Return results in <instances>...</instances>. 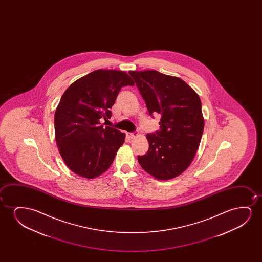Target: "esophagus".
Returning a JSON list of instances; mask_svg holds the SVG:
<instances>
[{"instance_id":"obj_1","label":"esophagus","mask_w":262,"mask_h":262,"mask_svg":"<svg viewBox=\"0 0 262 262\" xmlns=\"http://www.w3.org/2000/svg\"><path fill=\"white\" fill-rule=\"evenodd\" d=\"M126 134H127V136L129 137V138H133V137L138 135V133L137 132H133V133H127Z\"/></svg>"}]
</instances>
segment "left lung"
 I'll return each instance as SVG.
<instances>
[{
	"instance_id": "1",
	"label": "left lung",
	"mask_w": 262,
	"mask_h": 262,
	"mask_svg": "<svg viewBox=\"0 0 262 262\" xmlns=\"http://www.w3.org/2000/svg\"><path fill=\"white\" fill-rule=\"evenodd\" d=\"M147 111L160 115V129L147 133L149 148L138 156L141 167L158 180L174 178L193 160L204 129L201 102L183 79L157 71L129 72Z\"/></svg>"
}]
</instances>
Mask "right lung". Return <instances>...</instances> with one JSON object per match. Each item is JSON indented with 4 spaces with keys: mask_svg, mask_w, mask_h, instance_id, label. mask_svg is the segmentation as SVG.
Returning a JSON list of instances; mask_svg holds the SVG:
<instances>
[{
    "mask_svg": "<svg viewBox=\"0 0 262 262\" xmlns=\"http://www.w3.org/2000/svg\"><path fill=\"white\" fill-rule=\"evenodd\" d=\"M133 86L126 72L97 70L66 90L54 115L55 140L66 165L76 174L93 179L115 159L125 134L100 119L112 116L111 108L122 86Z\"/></svg>",
    "mask_w": 262,
    "mask_h": 262,
    "instance_id": "right-lung-1",
    "label": "right lung"
}]
</instances>
